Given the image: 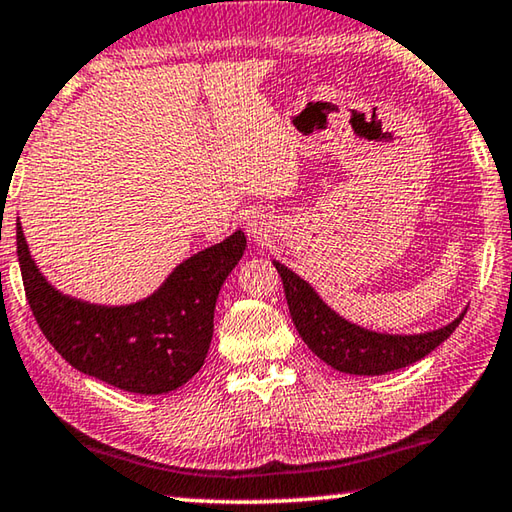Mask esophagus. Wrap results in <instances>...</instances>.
<instances>
[{
  "label": "esophagus",
  "mask_w": 512,
  "mask_h": 512,
  "mask_svg": "<svg viewBox=\"0 0 512 512\" xmlns=\"http://www.w3.org/2000/svg\"><path fill=\"white\" fill-rule=\"evenodd\" d=\"M250 230H253V235L257 232V225H250Z\"/></svg>",
  "instance_id": "1"
}]
</instances>
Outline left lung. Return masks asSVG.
<instances>
[{"label": "left lung", "instance_id": "8db88e82", "mask_svg": "<svg viewBox=\"0 0 512 512\" xmlns=\"http://www.w3.org/2000/svg\"><path fill=\"white\" fill-rule=\"evenodd\" d=\"M273 266L282 277L293 325L302 341L327 366L339 372H350V375H386V372L411 366L447 341L465 316L463 311L454 323L424 334L393 336L370 332V329L348 323L329 309L318 298V293L287 266L280 262H273Z\"/></svg>", "mask_w": 512, "mask_h": 512}]
</instances>
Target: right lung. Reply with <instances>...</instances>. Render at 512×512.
<instances>
[{"mask_svg":"<svg viewBox=\"0 0 512 512\" xmlns=\"http://www.w3.org/2000/svg\"><path fill=\"white\" fill-rule=\"evenodd\" d=\"M237 230L176 266L146 300L103 307L63 296L31 259L17 221V259L42 334L69 366L128 393L162 395L187 384L210 350L214 307L225 277L244 255Z\"/></svg>","mask_w":512,"mask_h":512,"instance_id":"add662e5","label":"right lung"}]
</instances>
